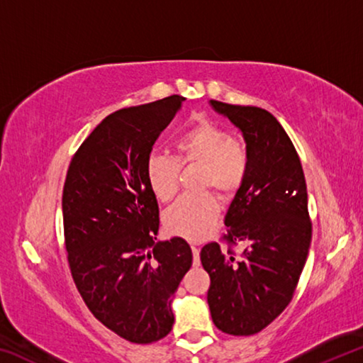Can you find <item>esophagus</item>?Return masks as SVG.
I'll use <instances>...</instances> for the list:
<instances>
[{
  "mask_svg": "<svg viewBox=\"0 0 363 363\" xmlns=\"http://www.w3.org/2000/svg\"><path fill=\"white\" fill-rule=\"evenodd\" d=\"M192 253H194V266L199 267L200 266V250L196 247H192Z\"/></svg>",
  "mask_w": 363,
  "mask_h": 363,
  "instance_id": "1",
  "label": "esophagus"
}]
</instances>
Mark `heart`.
Returning a JSON list of instances; mask_svg holds the SVG:
<instances>
[{
    "label": "heart",
    "instance_id": "b5f03b06",
    "mask_svg": "<svg viewBox=\"0 0 363 363\" xmlns=\"http://www.w3.org/2000/svg\"><path fill=\"white\" fill-rule=\"evenodd\" d=\"M173 149L174 158L153 152L145 160L147 186L160 201L176 195L181 167H200V189H214L223 199L235 194L248 176L247 145L211 120L192 123L174 139ZM218 218L214 195L182 196L164 213V227L173 235L199 242L210 235Z\"/></svg>",
    "mask_w": 363,
    "mask_h": 363
}]
</instances>
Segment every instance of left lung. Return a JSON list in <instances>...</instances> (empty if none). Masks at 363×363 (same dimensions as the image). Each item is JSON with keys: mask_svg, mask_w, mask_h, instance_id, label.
<instances>
[{"mask_svg": "<svg viewBox=\"0 0 363 363\" xmlns=\"http://www.w3.org/2000/svg\"><path fill=\"white\" fill-rule=\"evenodd\" d=\"M210 104L242 131L250 169L224 219L229 247L248 245L242 257L216 242L201 248L200 259L211 279L208 306L220 331L250 336L285 311L304 269L312 238L306 179L291 139L272 113Z\"/></svg>", "mask_w": 363, "mask_h": 363, "instance_id": "1", "label": "left lung"}]
</instances>
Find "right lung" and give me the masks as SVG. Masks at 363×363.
<instances>
[{"mask_svg": "<svg viewBox=\"0 0 363 363\" xmlns=\"http://www.w3.org/2000/svg\"><path fill=\"white\" fill-rule=\"evenodd\" d=\"M184 101L174 94L106 116L73 155L64 184L73 281L97 320L136 344L169 333L171 301L192 266L184 238L157 242L158 203L144 171Z\"/></svg>", "mask_w": 363, "mask_h": 363, "instance_id": "add662e5", "label": "right lung"}]
</instances>
